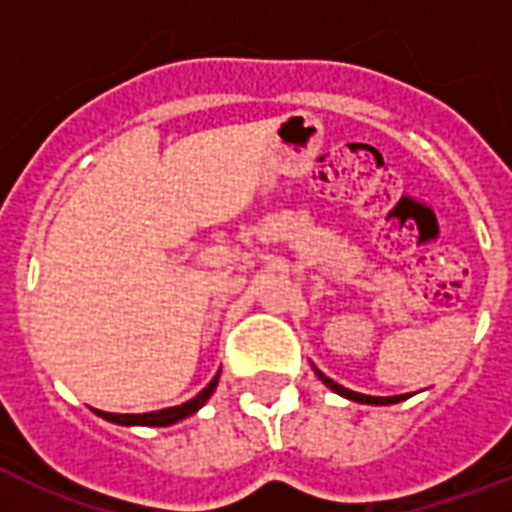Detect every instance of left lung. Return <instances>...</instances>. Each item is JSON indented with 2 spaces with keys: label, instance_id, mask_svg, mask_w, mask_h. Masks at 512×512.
Returning a JSON list of instances; mask_svg holds the SVG:
<instances>
[{
  "label": "left lung",
  "instance_id": "obj_1",
  "mask_svg": "<svg viewBox=\"0 0 512 512\" xmlns=\"http://www.w3.org/2000/svg\"><path fill=\"white\" fill-rule=\"evenodd\" d=\"M316 369V366H313ZM316 374H319V380L327 385V388H332L335 393H340V396L350 398V401H358V404H374V406H388V404H398V401H404L406 396H364V393H356V390H348V388H342V385H337L335 380H329L327 374L319 372L316 369Z\"/></svg>",
  "mask_w": 512,
  "mask_h": 512
}]
</instances>
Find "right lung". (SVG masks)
Wrapping results in <instances>:
<instances>
[{
    "label": "right lung",
    "instance_id": "right-lung-1",
    "mask_svg": "<svg viewBox=\"0 0 512 512\" xmlns=\"http://www.w3.org/2000/svg\"><path fill=\"white\" fill-rule=\"evenodd\" d=\"M217 380H220V372L212 377L207 388L201 390L199 396H193L191 401H185L180 406H170V409H159V412H146V414H111V412H98L103 420L116 422V425H148V428H167V425H175V422L191 417L193 412H199L201 406L207 404V398L212 396V390L217 388Z\"/></svg>",
    "mask_w": 512,
    "mask_h": 512
}]
</instances>
